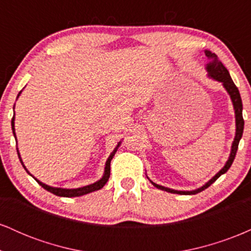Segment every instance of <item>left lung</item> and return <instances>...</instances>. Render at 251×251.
Here are the masks:
<instances>
[{
    "mask_svg": "<svg viewBox=\"0 0 251 251\" xmlns=\"http://www.w3.org/2000/svg\"><path fill=\"white\" fill-rule=\"evenodd\" d=\"M205 55L209 59V63H206V71H208L209 76L211 77V79L216 80V81L222 82L223 87L226 89V92L229 93L230 98H231L232 105H234V109H235V118H236L235 139H234V142H232L231 152H230L229 159L226 160V165H224L223 168H222L220 171H218L217 174H216L214 177H212L211 179L208 181V183H205L203 186H201V188L192 190V191H178V190L169 189V188H165V186L158 185V184H155L152 180H150L157 189H160V190H163V191H166V192H171V194L196 195V194H198V192L203 191V190L208 189L212 183H215V181L217 180V178H220L222 175L226 174L227 170L230 169V166H231V164H232V162H234V159L236 157V152H237L238 144H240L242 134H243L244 120H243V116H242V109H243V105H242V99L240 96V92H238V88L236 87L234 81H232L231 76H230L229 72H227L226 68L224 67L223 63L218 60L217 55H216L215 53H211L210 50H205Z\"/></svg>",
    "mask_w": 251,
    "mask_h": 251,
    "instance_id": "obj_1",
    "label": "left lung"
}]
</instances>
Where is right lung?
<instances>
[{
  "instance_id": "right-lung-1",
  "label": "right lung",
  "mask_w": 251,
  "mask_h": 251,
  "mask_svg": "<svg viewBox=\"0 0 251 251\" xmlns=\"http://www.w3.org/2000/svg\"><path fill=\"white\" fill-rule=\"evenodd\" d=\"M20 94H21V92H20V93H19V96H20ZM19 96H17V97H19ZM14 116H15V113H14ZM14 120H15V117H13V119H11V129H13L14 137L16 138V135H15V126H14V125H15V124H14ZM120 143H122V142L118 143L117 148L113 150V152H112L111 154H109L108 159L106 160V164H105V171H103V176H102L101 178H100L99 180L96 181V183L89 184V185L82 186V188H77V189H62V188H53V186L47 185V184H43L42 181H40L39 179H36V178H35V180L40 184V185L42 186L43 189L47 190V191L51 192V194H54V195H56V196H60V197H79V196L87 195V194H89V192H93V191H97V190H100L103 185H105L106 183H107V180H108V178H109V174H111V160H112V158H113V155L116 154L118 148H119V146H120ZM17 154H19L20 162H21L22 166H24L25 171L28 172V170L25 169V166L24 165V162H22L21 157H20L19 150H17ZM28 174H29V172H28Z\"/></svg>"
}]
</instances>
